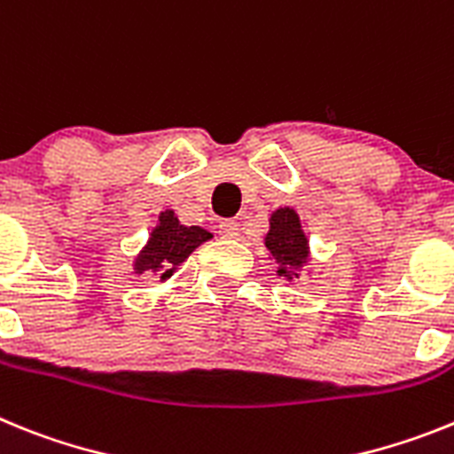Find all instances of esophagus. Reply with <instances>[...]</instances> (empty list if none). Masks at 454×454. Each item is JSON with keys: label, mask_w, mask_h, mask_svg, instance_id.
Returning <instances> with one entry per match:
<instances>
[{"label": "esophagus", "mask_w": 454, "mask_h": 454, "mask_svg": "<svg viewBox=\"0 0 454 454\" xmlns=\"http://www.w3.org/2000/svg\"><path fill=\"white\" fill-rule=\"evenodd\" d=\"M219 235H222L223 239H235L239 235V223L235 222V219H223V222L219 223Z\"/></svg>", "instance_id": "1"}]
</instances>
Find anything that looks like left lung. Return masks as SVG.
<instances>
[{"mask_svg":"<svg viewBox=\"0 0 454 454\" xmlns=\"http://www.w3.org/2000/svg\"><path fill=\"white\" fill-rule=\"evenodd\" d=\"M265 247L278 262V276H287V278L297 276L293 270L309 260V239L303 235L297 212L281 207L271 215Z\"/></svg>","mask_w":454,"mask_h":454,"instance_id":"obj_1","label":"left lung"}]
</instances>
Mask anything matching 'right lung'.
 <instances>
[{"instance_id": "add662e5", "label": "right lung", "mask_w": 454, "mask_h": 454, "mask_svg": "<svg viewBox=\"0 0 454 454\" xmlns=\"http://www.w3.org/2000/svg\"><path fill=\"white\" fill-rule=\"evenodd\" d=\"M212 238V232H207L200 226H183L178 222V216L171 210L161 212L160 223L153 231L151 239L145 244V249L141 251L134 270L137 274L144 271H160L161 281L176 271V267L189 258V254L200 247L203 242Z\"/></svg>"}]
</instances>
